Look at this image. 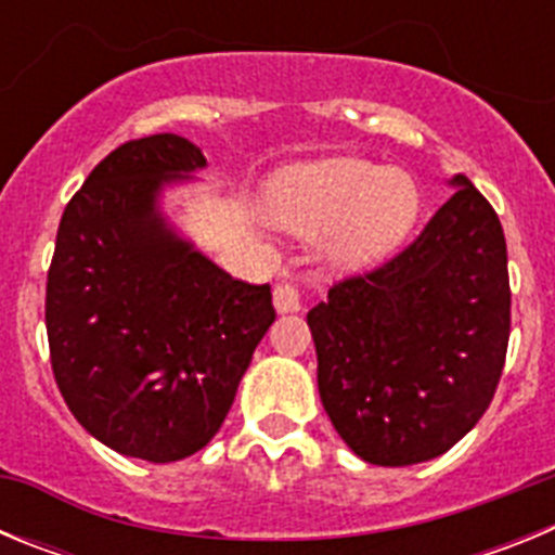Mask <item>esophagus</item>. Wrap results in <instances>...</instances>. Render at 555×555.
I'll return each instance as SVG.
<instances>
[{
	"label": "esophagus",
	"instance_id": "1",
	"mask_svg": "<svg viewBox=\"0 0 555 555\" xmlns=\"http://www.w3.org/2000/svg\"><path fill=\"white\" fill-rule=\"evenodd\" d=\"M272 300H274V308H278L281 313H294L302 308L300 292H297V286H292V283H278L272 292Z\"/></svg>",
	"mask_w": 555,
	"mask_h": 555
}]
</instances>
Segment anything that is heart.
I'll list each match as a JSON object with an SVG mask.
<instances>
[{"instance_id":"heart-1","label":"heart","mask_w":555,"mask_h":555,"mask_svg":"<svg viewBox=\"0 0 555 555\" xmlns=\"http://www.w3.org/2000/svg\"><path fill=\"white\" fill-rule=\"evenodd\" d=\"M416 210L420 194L405 171L361 158L292 166L263 194L269 222L300 235L327 233V255L345 269L395 253L414 228Z\"/></svg>"}]
</instances>
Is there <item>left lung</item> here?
<instances>
[{
  "label": "left lung",
  "mask_w": 555,
  "mask_h": 555,
  "mask_svg": "<svg viewBox=\"0 0 555 555\" xmlns=\"http://www.w3.org/2000/svg\"><path fill=\"white\" fill-rule=\"evenodd\" d=\"M414 242L308 311L317 384L358 459L409 467L448 453L492 403L512 331L506 235L464 175Z\"/></svg>",
  "instance_id": "1"
}]
</instances>
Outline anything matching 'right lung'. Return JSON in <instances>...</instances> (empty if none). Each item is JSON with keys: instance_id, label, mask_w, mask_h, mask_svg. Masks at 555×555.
Masks as SVG:
<instances>
[{"instance_id": "1", "label": "right lung", "mask_w": 555, "mask_h": 555, "mask_svg": "<svg viewBox=\"0 0 555 555\" xmlns=\"http://www.w3.org/2000/svg\"><path fill=\"white\" fill-rule=\"evenodd\" d=\"M203 166L175 132L116 146L68 199L47 274L49 358L68 411L152 464L214 439L274 322L269 283L233 281L158 210L164 183Z\"/></svg>"}]
</instances>
